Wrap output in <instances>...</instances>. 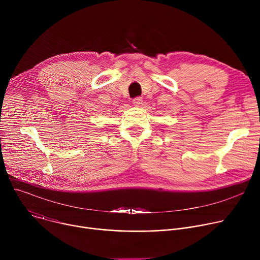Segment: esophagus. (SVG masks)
Listing matches in <instances>:
<instances>
[{
  "instance_id": "obj_1",
  "label": "esophagus",
  "mask_w": 260,
  "mask_h": 260,
  "mask_svg": "<svg viewBox=\"0 0 260 260\" xmlns=\"http://www.w3.org/2000/svg\"><path fill=\"white\" fill-rule=\"evenodd\" d=\"M142 103H143V100H142L141 96H137V98H135V99L133 100V104H134L136 107H140V106L142 105Z\"/></svg>"
}]
</instances>
